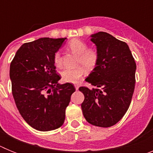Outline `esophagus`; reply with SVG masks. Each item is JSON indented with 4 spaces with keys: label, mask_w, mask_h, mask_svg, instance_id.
I'll return each mask as SVG.
<instances>
[{
    "label": "esophagus",
    "mask_w": 153,
    "mask_h": 153,
    "mask_svg": "<svg viewBox=\"0 0 153 153\" xmlns=\"http://www.w3.org/2000/svg\"><path fill=\"white\" fill-rule=\"evenodd\" d=\"M74 86H75L76 90H78V89H79V85H78V84H75V85H74Z\"/></svg>",
    "instance_id": "esophagus-1"
}]
</instances>
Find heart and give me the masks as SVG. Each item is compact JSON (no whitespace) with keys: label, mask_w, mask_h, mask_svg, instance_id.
<instances>
[{"label":"heart","mask_w":153,"mask_h":153,"mask_svg":"<svg viewBox=\"0 0 153 153\" xmlns=\"http://www.w3.org/2000/svg\"><path fill=\"white\" fill-rule=\"evenodd\" d=\"M68 47L71 51L79 55L77 64L83 67L66 68L62 71L60 75L63 82L75 83L82 78L85 70L92 71L95 69L99 61V53L95 49L88 48L87 44L79 39H74L71 40L69 43ZM53 60L55 64L58 67L62 64V58L60 52L55 53Z\"/></svg>","instance_id":"obj_1"}]
</instances>
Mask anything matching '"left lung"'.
I'll list each match as a JSON object with an SVG mask.
<instances>
[{
	"mask_svg": "<svg viewBox=\"0 0 153 153\" xmlns=\"http://www.w3.org/2000/svg\"><path fill=\"white\" fill-rule=\"evenodd\" d=\"M90 36L97 46L99 61L86 79L93 88H79L84 95L81 108L89 123L106 128L117 124L129 109L136 64L126 43L106 32Z\"/></svg>",
	"mask_w": 153,
	"mask_h": 153,
	"instance_id": "1",
	"label": "left lung"
}]
</instances>
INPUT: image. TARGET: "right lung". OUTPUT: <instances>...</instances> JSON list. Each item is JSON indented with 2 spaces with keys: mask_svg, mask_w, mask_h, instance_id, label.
I'll use <instances>...</instances> for the list:
<instances>
[{
  "mask_svg": "<svg viewBox=\"0 0 153 153\" xmlns=\"http://www.w3.org/2000/svg\"><path fill=\"white\" fill-rule=\"evenodd\" d=\"M67 38L43 37L24 44L11 61L12 94L24 120L33 129L51 131L61 126L75 87L59 84L55 53Z\"/></svg>",
  "mask_w": 153,
  "mask_h": 153,
  "instance_id": "right-lung-1",
  "label": "right lung"
}]
</instances>
